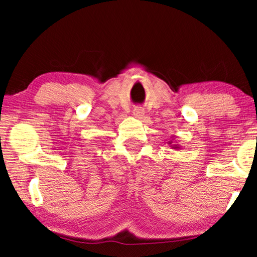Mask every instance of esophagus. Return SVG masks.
I'll list each match as a JSON object with an SVG mask.
<instances>
[{"instance_id":"obj_1","label":"esophagus","mask_w":257,"mask_h":257,"mask_svg":"<svg viewBox=\"0 0 257 257\" xmlns=\"http://www.w3.org/2000/svg\"><path fill=\"white\" fill-rule=\"evenodd\" d=\"M132 113L136 118L142 119L144 117V114H145V111H144V108H142V107H136L135 110L132 111Z\"/></svg>"}]
</instances>
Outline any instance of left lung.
<instances>
[{"mask_svg":"<svg viewBox=\"0 0 257 257\" xmlns=\"http://www.w3.org/2000/svg\"><path fill=\"white\" fill-rule=\"evenodd\" d=\"M174 139H175V137H174L173 139L168 140L167 144H168V145H170V147H172V149H174V150H179V149H180V145H178V144H174V143H173V140H174Z\"/></svg>","mask_w":257,"mask_h":257,"instance_id":"1","label":"left lung"}]
</instances>
